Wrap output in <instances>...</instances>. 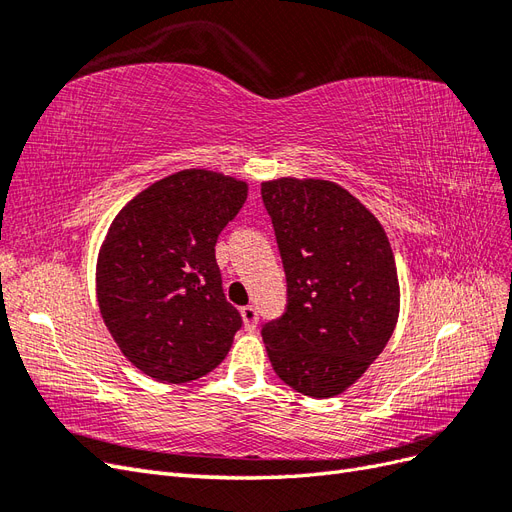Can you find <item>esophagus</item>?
Returning <instances> with one entry per match:
<instances>
[{
  "label": "esophagus",
  "mask_w": 512,
  "mask_h": 512,
  "mask_svg": "<svg viewBox=\"0 0 512 512\" xmlns=\"http://www.w3.org/2000/svg\"><path fill=\"white\" fill-rule=\"evenodd\" d=\"M241 318L247 331H254L256 324H258V309L254 305H245L241 307Z\"/></svg>",
  "instance_id": "1"
}]
</instances>
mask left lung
<instances>
[{
	"label": "left lung",
	"instance_id": "obj_1",
	"mask_svg": "<svg viewBox=\"0 0 512 512\" xmlns=\"http://www.w3.org/2000/svg\"><path fill=\"white\" fill-rule=\"evenodd\" d=\"M288 284L286 312L262 324L273 371L297 393L327 399L378 359L399 316V282L380 222L322 179L260 188Z\"/></svg>",
	"mask_w": 512,
	"mask_h": 512
}]
</instances>
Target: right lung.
<instances>
[{"instance_id":"1","label":"right lung","mask_w":512,"mask_h":512,"mask_svg":"<svg viewBox=\"0 0 512 512\" xmlns=\"http://www.w3.org/2000/svg\"><path fill=\"white\" fill-rule=\"evenodd\" d=\"M247 183L192 168L149 185L123 207L100 247L98 303L128 361L162 382L218 367L243 318L224 297L215 243Z\"/></svg>"}]
</instances>
